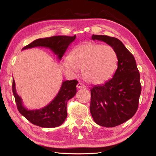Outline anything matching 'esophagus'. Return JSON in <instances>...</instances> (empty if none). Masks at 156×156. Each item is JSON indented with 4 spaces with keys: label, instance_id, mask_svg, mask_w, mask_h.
I'll list each match as a JSON object with an SVG mask.
<instances>
[{
    "label": "esophagus",
    "instance_id": "1",
    "mask_svg": "<svg viewBox=\"0 0 156 156\" xmlns=\"http://www.w3.org/2000/svg\"><path fill=\"white\" fill-rule=\"evenodd\" d=\"M77 87L78 88H81V89H85L87 87H86V86L84 85V84H83V83H78V84L77 85Z\"/></svg>",
    "mask_w": 156,
    "mask_h": 156
}]
</instances>
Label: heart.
<instances>
[{
  "mask_svg": "<svg viewBox=\"0 0 156 156\" xmlns=\"http://www.w3.org/2000/svg\"><path fill=\"white\" fill-rule=\"evenodd\" d=\"M118 64L116 51L109 45L85 42L71 51L64 66L68 71L77 73L82 69L83 79L93 84L105 83L114 73Z\"/></svg>",
  "mask_w": 156,
  "mask_h": 156,
  "instance_id": "heart-1",
  "label": "heart"
}]
</instances>
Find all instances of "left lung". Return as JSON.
Segmentation results:
<instances>
[{"label": "left lung", "instance_id": "obj_1", "mask_svg": "<svg viewBox=\"0 0 156 156\" xmlns=\"http://www.w3.org/2000/svg\"><path fill=\"white\" fill-rule=\"evenodd\" d=\"M92 40L104 41L116 51L118 68L109 81L91 90L90 111L94 122L106 127L119 126L137 111L141 92L140 73L133 55L116 37L92 36Z\"/></svg>", "mask_w": 156, "mask_h": 156}]
</instances>
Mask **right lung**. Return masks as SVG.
Wrapping results in <instances>:
<instances>
[{
  "mask_svg": "<svg viewBox=\"0 0 156 156\" xmlns=\"http://www.w3.org/2000/svg\"><path fill=\"white\" fill-rule=\"evenodd\" d=\"M75 37L76 35L73 36H56L37 39L25 46L22 50L36 47H44L53 51L60 60L69 45L75 40ZM77 83V80L63 81L57 95L48 105L40 109L29 110L24 106L22 99L16 92V83L13 78L12 90L17 109L25 119L36 126L51 128L62 125L66 119L67 102L76 94Z\"/></svg>",
  "mask_w": 156,
  "mask_h": 156,
  "instance_id": "1",
  "label": "right lung"
}]
</instances>
